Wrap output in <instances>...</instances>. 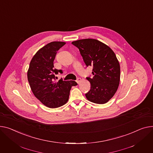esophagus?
I'll list each match as a JSON object with an SVG mask.
<instances>
[{"label": "esophagus", "mask_w": 153, "mask_h": 153, "mask_svg": "<svg viewBox=\"0 0 153 153\" xmlns=\"http://www.w3.org/2000/svg\"><path fill=\"white\" fill-rule=\"evenodd\" d=\"M81 81H82V79H81L80 78H77V79L76 80V82H77V83L79 84H80V82H81Z\"/></svg>", "instance_id": "34e87169"}]
</instances>
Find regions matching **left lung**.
Returning a JSON list of instances; mask_svg holds the SVG:
<instances>
[{"instance_id":"8db88e82","label":"left lung","mask_w":153,"mask_h":153,"mask_svg":"<svg viewBox=\"0 0 153 153\" xmlns=\"http://www.w3.org/2000/svg\"><path fill=\"white\" fill-rule=\"evenodd\" d=\"M77 47L87 66H93V77L85 97L91 102L105 104L113 97L120 82V65L112 49L97 39H80L72 42Z\"/></svg>"}]
</instances>
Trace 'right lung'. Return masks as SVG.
Listing matches in <instances>:
<instances>
[{"mask_svg":"<svg viewBox=\"0 0 153 153\" xmlns=\"http://www.w3.org/2000/svg\"><path fill=\"white\" fill-rule=\"evenodd\" d=\"M66 42H52L39 49L30 61L27 71V80L34 96L45 106L56 108L66 104L72 86L77 84L74 80L56 82L55 75L63 73L54 68L53 61L56 52Z\"/></svg>","mask_w":153,"mask_h":153,"instance_id":"right-lung-1","label":"right lung"}]
</instances>
